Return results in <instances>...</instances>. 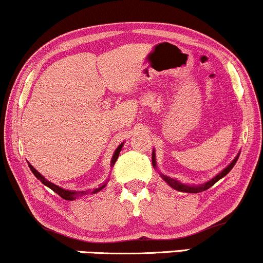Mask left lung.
<instances>
[{"mask_svg":"<svg viewBox=\"0 0 263 263\" xmlns=\"http://www.w3.org/2000/svg\"><path fill=\"white\" fill-rule=\"evenodd\" d=\"M238 157H240V153H238V155H237L236 157H235L234 161H232V162L230 163V164L228 165V167L224 168V170L220 172V173L216 174L215 177L211 178L210 180H208V182H205L204 184H198V185H190V184L182 183V182H179V180H178V179H174V178H171V177L165 176V174L161 173V172H159V174H161L162 179L164 180V182L167 183L168 185L172 186V188H173V189L178 190V192H184V193H200V192H204V190L209 189L210 186H213L214 184L218 182V180L221 179V178H224V177L226 176V174H228L229 172H230V171L232 170V168H234L235 163L237 162ZM152 164H153V168H156V170H157L156 151H155V149H153V152H152Z\"/></svg>","mask_w":263,"mask_h":263,"instance_id":"left-lung-1","label":"left lung"}]
</instances>
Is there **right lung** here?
I'll list each match as a JSON object with an SVG mask.
<instances>
[{"instance_id": "right-lung-1", "label": "right lung", "mask_w": 263, "mask_h": 263, "mask_svg": "<svg viewBox=\"0 0 263 263\" xmlns=\"http://www.w3.org/2000/svg\"><path fill=\"white\" fill-rule=\"evenodd\" d=\"M122 146H123V143L120 144V146L117 147L116 149H115L112 158H111V167H114V164H115V163H116L117 158H119L120 152H121V149H122ZM28 167L31 168L32 173L34 174L35 178H37L38 180H41V182L43 183L44 185H47L48 188H50V189L53 190V192H55L57 194L59 195V197H62L63 199H65V200H70V201H71V200H75V199L81 197V195L87 194V193H90V194H95V193H99V192H100V190H102V189L105 188V186H106V184H107V182H108V179H107L106 182L102 184V185L99 186V188L89 189V190H85V192H78V190H68V189L62 188V186H59V185H55V184L52 183V182H49V180H48L47 178H44L43 176H42L41 173H39V172H38L37 170H35L34 167H33L31 163H28Z\"/></svg>"}]
</instances>
